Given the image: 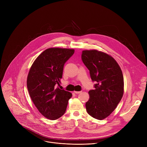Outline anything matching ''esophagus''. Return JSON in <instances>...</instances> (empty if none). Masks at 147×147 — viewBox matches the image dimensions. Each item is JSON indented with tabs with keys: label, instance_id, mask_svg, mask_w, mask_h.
<instances>
[{
	"label": "esophagus",
	"instance_id": "1",
	"mask_svg": "<svg viewBox=\"0 0 147 147\" xmlns=\"http://www.w3.org/2000/svg\"><path fill=\"white\" fill-rule=\"evenodd\" d=\"M82 91H74V93H75V94H80V93H82Z\"/></svg>",
	"mask_w": 147,
	"mask_h": 147
}]
</instances>
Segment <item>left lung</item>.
<instances>
[{"instance_id": "left-lung-1", "label": "left lung", "mask_w": 147, "mask_h": 147, "mask_svg": "<svg viewBox=\"0 0 147 147\" xmlns=\"http://www.w3.org/2000/svg\"><path fill=\"white\" fill-rule=\"evenodd\" d=\"M82 59L89 70L95 89L89 91L88 113L98 120L110 115L121 101L124 92L121 69L111 56L97 50L82 51Z\"/></svg>"}]
</instances>
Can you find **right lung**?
<instances>
[{
  "mask_svg": "<svg viewBox=\"0 0 147 147\" xmlns=\"http://www.w3.org/2000/svg\"><path fill=\"white\" fill-rule=\"evenodd\" d=\"M74 53V49L51 48L35 59L27 76L30 98L44 117L57 120L66 110L72 94L57 87L61 83L64 64Z\"/></svg>",
  "mask_w": 147,
  "mask_h": 147,
  "instance_id": "1",
  "label": "right lung"
}]
</instances>
